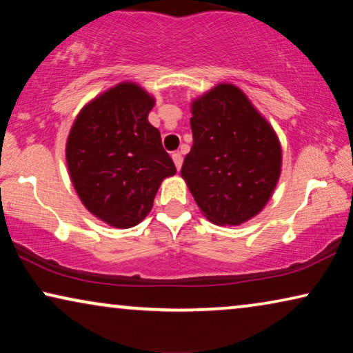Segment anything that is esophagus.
<instances>
[{"mask_svg":"<svg viewBox=\"0 0 353 353\" xmlns=\"http://www.w3.org/2000/svg\"><path fill=\"white\" fill-rule=\"evenodd\" d=\"M172 159H173V162H175V167L178 168V170H180L181 168V163H183V156L180 152H173L172 154Z\"/></svg>","mask_w":353,"mask_h":353,"instance_id":"obj_1","label":"esophagus"}]
</instances>
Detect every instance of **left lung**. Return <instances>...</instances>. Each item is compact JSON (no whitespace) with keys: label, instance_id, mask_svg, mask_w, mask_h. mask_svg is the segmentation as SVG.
<instances>
[{"label":"left lung","instance_id":"obj_1","mask_svg":"<svg viewBox=\"0 0 353 353\" xmlns=\"http://www.w3.org/2000/svg\"><path fill=\"white\" fill-rule=\"evenodd\" d=\"M192 146L181 167L202 215L220 226L259 215L278 185L281 143L245 93L219 83L191 101Z\"/></svg>","mask_w":353,"mask_h":353}]
</instances>
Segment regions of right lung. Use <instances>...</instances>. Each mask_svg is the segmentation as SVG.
<instances>
[{
    "label": "right lung",
    "instance_id": "1",
    "mask_svg": "<svg viewBox=\"0 0 353 353\" xmlns=\"http://www.w3.org/2000/svg\"><path fill=\"white\" fill-rule=\"evenodd\" d=\"M156 98L134 81H120L88 101L65 143V162L85 209L112 228L146 219L162 181L176 173L161 132L148 115Z\"/></svg>",
    "mask_w": 353,
    "mask_h": 353
}]
</instances>
